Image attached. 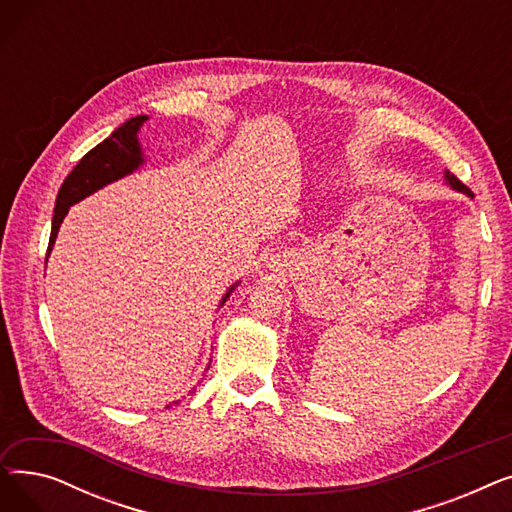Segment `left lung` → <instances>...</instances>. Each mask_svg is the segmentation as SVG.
<instances>
[{"instance_id": "left-lung-1", "label": "left lung", "mask_w": 512, "mask_h": 512, "mask_svg": "<svg viewBox=\"0 0 512 512\" xmlns=\"http://www.w3.org/2000/svg\"><path fill=\"white\" fill-rule=\"evenodd\" d=\"M444 178H446V182H448V184L454 188V191H461V193H465V195L473 197V195H471V191H469V188H467V186H465V184H463L459 178H456L454 174H450L448 170L444 172Z\"/></svg>"}]
</instances>
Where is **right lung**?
Segmentation results:
<instances>
[{
    "instance_id": "right-lung-1",
    "label": "right lung",
    "mask_w": 512,
    "mask_h": 512,
    "mask_svg": "<svg viewBox=\"0 0 512 512\" xmlns=\"http://www.w3.org/2000/svg\"><path fill=\"white\" fill-rule=\"evenodd\" d=\"M147 116H137L124 122L120 128H116L110 137L101 141L97 147H93L83 159L78 161L76 168L66 176V180L60 186V193L56 199V213H53L51 220V236H49V247H47V257L53 249V242H56L60 224L64 222L68 209L83 201L85 197L93 195L99 188L105 184H110L114 180H120L126 174H132L143 164V151L139 145L137 132L143 126ZM45 257V263H47ZM238 286L232 284L230 290L226 292V297L222 299V305L230 297V292Z\"/></svg>"
}]
</instances>
